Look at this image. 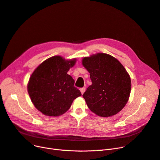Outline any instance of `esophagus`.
I'll return each mask as SVG.
<instances>
[{
	"instance_id": "34e87169",
	"label": "esophagus",
	"mask_w": 160,
	"mask_h": 160,
	"mask_svg": "<svg viewBox=\"0 0 160 160\" xmlns=\"http://www.w3.org/2000/svg\"><path fill=\"white\" fill-rule=\"evenodd\" d=\"M80 91H81V94H82L83 93L85 92V87H82V88H80Z\"/></svg>"
}]
</instances>
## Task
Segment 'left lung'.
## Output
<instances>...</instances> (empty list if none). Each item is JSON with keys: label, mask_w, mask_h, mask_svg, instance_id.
Listing matches in <instances>:
<instances>
[{"label": "left lung", "mask_w": 160, "mask_h": 160, "mask_svg": "<svg viewBox=\"0 0 160 160\" xmlns=\"http://www.w3.org/2000/svg\"><path fill=\"white\" fill-rule=\"evenodd\" d=\"M82 64L92 81L82 95L90 110L102 117L116 115L124 108L131 91V79L124 67L106 53L83 58Z\"/></svg>", "instance_id": "obj_1"}]
</instances>
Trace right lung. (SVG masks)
Returning <instances> with one entry per match:
<instances>
[{
  "instance_id": "1",
  "label": "right lung",
  "mask_w": 160,
  "mask_h": 160,
  "mask_svg": "<svg viewBox=\"0 0 160 160\" xmlns=\"http://www.w3.org/2000/svg\"><path fill=\"white\" fill-rule=\"evenodd\" d=\"M76 62L54 56L38 66L30 76L27 90L35 108L43 115L58 117L66 112L81 96L74 79L67 72Z\"/></svg>"
}]
</instances>
